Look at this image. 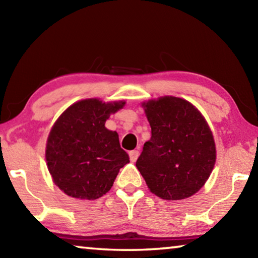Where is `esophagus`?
Returning a JSON list of instances; mask_svg holds the SVG:
<instances>
[{
    "label": "esophagus",
    "instance_id": "34e87169",
    "mask_svg": "<svg viewBox=\"0 0 258 258\" xmlns=\"http://www.w3.org/2000/svg\"><path fill=\"white\" fill-rule=\"evenodd\" d=\"M139 155H140L139 150H132V151H130V158H131V161H133V163H134V161H137Z\"/></svg>",
    "mask_w": 258,
    "mask_h": 258
}]
</instances>
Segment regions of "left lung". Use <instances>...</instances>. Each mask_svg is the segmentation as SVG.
<instances>
[{
    "label": "left lung",
    "instance_id": "left-lung-1",
    "mask_svg": "<svg viewBox=\"0 0 258 258\" xmlns=\"http://www.w3.org/2000/svg\"><path fill=\"white\" fill-rule=\"evenodd\" d=\"M151 126L137 167L152 194L185 199L202 189L216 159L212 131L198 109L185 100L164 97L143 103Z\"/></svg>",
    "mask_w": 258,
    "mask_h": 258
}]
</instances>
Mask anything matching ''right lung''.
I'll list each match as a JSON object with an SVG mask.
<instances>
[{"mask_svg": "<svg viewBox=\"0 0 258 258\" xmlns=\"http://www.w3.org/2000/svg\"><path fill=\"white\" fill-rule=\"evenodd\" d=\"M124 101L104 103L82 100L63 111L47 138L45 158L52 178L74 198L98 199L111 189L130 157L117 132L104 127L110 113Z\"/></svg>", "mask_w": 258, "mask_h": 258, "instance_id": "obj_1", "label": "right lung"}]
</instances>
